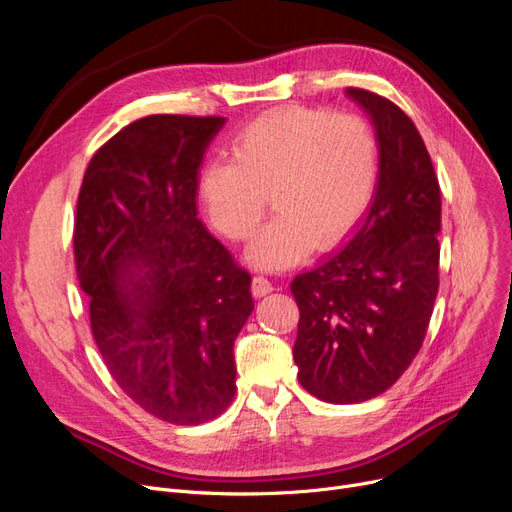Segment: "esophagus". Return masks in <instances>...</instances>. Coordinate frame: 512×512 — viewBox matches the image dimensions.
Here are the masks:
<instances>
[{"instance_id": "34e87169", "label": "esophagus", "mask_w": 512, "mask_h": 512, "mask_svg": "<svg viewBox=\"0 0 512 512\" xmlns=\"http://www.w3.org/2000/svg\"><path fill=\"white\" fill-rule=\"evenodd\" d=\"M251 290H253L255 297H265V294H270L274 290V284L263 276H255L253 282H251Z\"/></svg>"}]
</instances>
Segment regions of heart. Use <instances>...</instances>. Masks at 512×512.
I'll return each mask as SVG.
<instances>
[{
	"label": "heart",
	"mask_w": 512,
	"mask_h": 512,
	"mask_svg": "<svg viewBox=\"0 0 512 512\" xmlns=\"http://www.w3.org/2000/svg\"><path fill=\"white\" fill-rule=\"evenodd\" d=\"M375 180L378 139L361 116L282 107L238 130L230 161H205L197 193L211 228L230 240L253 234L270 193L278 213L247 259L259 270H284L313 245H336L363 215Z\"/></svg>",
	"instance_id": "heart-1"
}]
</instances>
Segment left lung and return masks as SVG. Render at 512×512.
I'll return each instance as SVG.
<instances>
[{"mask_svg": "<svg viewBox=\"0 0 512 512\" xmlns=\"http://www.w3.org/2000/svg\"><path fill=\"white\" fill-rule=\"evenodd\" d=\"M346 95L378 134V186L346 245L290 284L301 311L299 382L334 405L378 396L405 373L440 284L442 199L421 134L390 99L353 87Z\"/></svg>", "mask_w": 512, "mask_h": 512, "instance_id": "left-lung-1", "label": "left lung"}]
</instances>
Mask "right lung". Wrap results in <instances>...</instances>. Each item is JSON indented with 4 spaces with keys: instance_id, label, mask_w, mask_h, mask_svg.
I'll return each mask as SVG.
<instances>
[{
    "instance_id": "1",
    "label": "right lung",
    "mask_w": 512,
    "mask_h": 512,
    "mask_svg": "<svg viewBox=\"0 0 512 512\" xmlns=\"http://www.w3.org/2000/svg\"><path fill=\"white\" fill-rule=\"evenodd\" d=\"M224 124H128L93 155L76 205V276L99 353L141 409L176 425L228 409L234 340L255 307L249 272L197 215L203 153Z\"/></svg>"
}]
</instances>
